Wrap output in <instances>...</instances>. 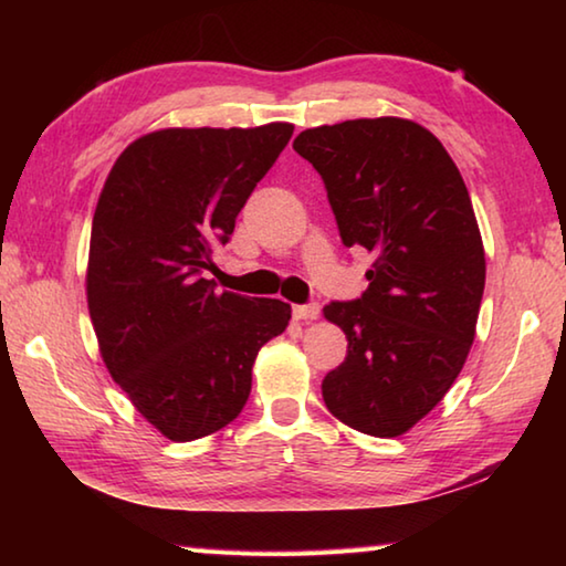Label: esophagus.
I'll return each instance as SVG.
<instances>
[{
	"instance_id": "1",
	"label": "esophagus",
	"mask_w": 566,
	"mask_h": 566,
	"mask_svg": "<svg viewBox=\"0 0 566 566\" xmlns=\"http://www.w3.org/2000/svg\"><path fill=\"white\" fill-rule=\"evenodd\" d=\"M319 304H300L294 306V319H302V322H312V319H319Z\"/></svg>"
}]
</instances>
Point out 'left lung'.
Here are the masks:
<instances>
[{
	"instance_id": "obj_1",
	"label": "left lung",
	"mask_w": 566,
	"mask_h": 566,
	"mask_svg": "<svg viewBox=\"0 0 566 566\" xmlns=\"http://www.w3.org/2000/svg\"><path fill=\"white\" fill-rule=\"evenodd\" d=\"M294 151L319 171L339 237L375 254L359 300L324 317L347 357L322 381L324 405L371 437L424 419L462 371L484 294V244L472 199L432 132L401 117L304 129Z\"/></svg>"
}]
</instances>
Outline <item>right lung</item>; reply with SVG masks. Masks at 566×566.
<instances>
[{
	"instance_id": "obj_1",
	"label": "right lung",
	"mask_w": 566,
	"mask_h": 566,
	"mask_svg": "<svg viewBox=\"0 0 566 566\" xmlns=\"http://www.w3.org/2000/svg\"><path fill=\"white\" fill-rule=\"evenodd\" d=\"M292 132L290 122L157 129L104 181L87 264L92 327L112 379L171 442L234 421L256 354L290 324V304L217 292L205 270Z\"/></svg>"
}]
</instances>
